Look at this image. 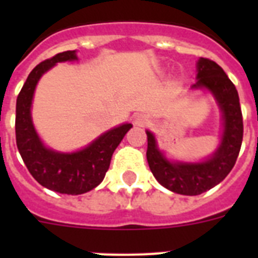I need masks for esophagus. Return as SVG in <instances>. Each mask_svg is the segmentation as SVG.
Here are the masks:
<instances>
[{
    "instance_id": "1",
    "label": "esophagus",
    "mask_w": 258,
    "mask_h": 258,
    "mask_svg": "<svg viewBox=\"0 0 258 258\" xmlns=\"http://www.w3.org/2000/svg\"><path fill=\"white\" fill-rule=\"evenodd\" d=\"M134 123H135V125L143 127V125L149 124L150 119H149V116H146V115H142V113H139V115H137V116L134 117Z\"/></svg>"
}]
</instances>
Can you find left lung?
<instances>
[{
    "mask_svg": "<svg viewBox=\"0 0 258 258\" xmlns=\"http://www.w3.org/2000/svg\"><path fill=\"white\" fill-rule=\"evenodd\" d=\"M191 89H206L216 99L222 113V135L214 153L204 161H170L159 150L151 131L147 134V162L155 179L170 191L198 196L222 182L240 154L244 124L236 87L217 62L201 57L197 62V82Z\"/></svg>",
    "mask_w": 258,
    "mask_h": 258,
    "instance_id": "left-lung-1",
    "label": "left lung"
}]
</instances>
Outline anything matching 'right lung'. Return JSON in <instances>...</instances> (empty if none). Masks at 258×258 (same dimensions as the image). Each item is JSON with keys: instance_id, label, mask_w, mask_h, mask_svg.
I'll return each mask as SVG.
<instances>
[{"instance_id": "obj_1", "label": "right lung", "mask_w": 258, "mask_h": 258, "mask_svg": "<svg viewBox=\"0 0 258 258\" xmlns=\"http://www.w3.org/2000/svg\"><path fill=\"white\" fill-rule=\"evenodd\" d=\"M76 60V50H67L40 62L26 79L16 104V142L25 166L41 186L71 196L84 194L101 183L113 151L133 127L131 123L113 127L74 153H60L42 143L32 120L34 89L42 75L57 62Z\"/></svg>"}]
</instances>
